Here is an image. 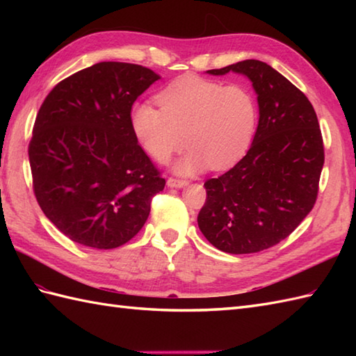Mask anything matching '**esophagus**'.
<instances>
[{
    "label": "esophagus",
    "instance_id": "34e87169",
    "mask_svg": "<svg viewBox=\"0 0 356 356\" xmlns=\"http://www.w3.org/2000/svg\"><path fill=\"white\" fill-rule=\"evenodd\" d=\"M166 185H168L170 188H184L188 185L186 180H180V179H172L170 177L168 180H166Z\"/></svg>",
    "mask_w": 356,
    "mask_h": 356
}]
</instances>
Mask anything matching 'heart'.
Returning <instances> with one entry per match:
<instances>
[{
    "mask_svg": "<svg viewBox=\"0 0 356 356\" xmlns=\"http://www.w3.org/2000/svg\"><path fill=\"white\" fill-rule=\"evenodd\" d=\"M157 102L161 108L145 102L134 105L130 115L133 133L161 163L186 143L188 153L174 163V171L182 176L209 166L229 168L245 156L254 139L259 110L251 90L241 84L223 86L185 74L166 86Z\"/></svg>",
    "mask_w": 356,
    "mask_h": 356,
    "instance_id": "b5f03b06",
    "label": "heart"
}]
</instances>
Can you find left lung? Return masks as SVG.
<instances>
[{
  "label": "left lung",
  "instance_id": "8db88e82",
  "mask_svg": "<svg viewBox=\"0 0 356 356\" xmlns=\"http://www.w3.org/2000/svg\"><path fill=\"white\" fill-rule=\"evenodd\" d=\"M252 82L259 125L241 161L205 182L197 223L211 245L252 254L284 240L311 213L324 165L316 113L303 92L266 63L246 59L223 69Z\"/></svg>",
  "mask_w": 356,
  "mask_h": 356
}]
</instances>
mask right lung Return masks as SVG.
Returning a JSON list of instances; mask_svg holds the SVG:
<instances>
[{"mask_svg":"<svg viewBox=\"0 0 356 356\" xmlns=\"http://www.w3.org/2000/svg\"><path fill=\"white\" fill-rule=\"evenodd\" d=\"M157 79L138 64L99 63L59 82L38 111L29 145L33 191L74 243L122 246L163 190L130 122L134 101Z\"/></svg>","mask_w":356,"mask_h":356,"instance_id":"add662e5","label":"right lung"}]
</instances>
